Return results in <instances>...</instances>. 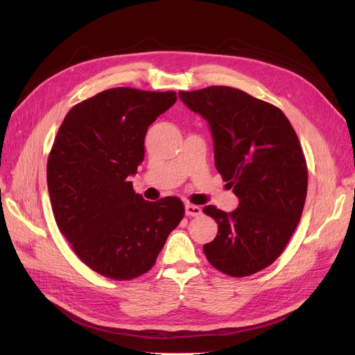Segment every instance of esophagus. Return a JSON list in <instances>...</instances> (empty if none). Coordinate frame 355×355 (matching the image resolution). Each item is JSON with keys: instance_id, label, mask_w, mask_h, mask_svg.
<instances>
[{"instance_id": "esophagus-1", "label": "esophagus", "mask_w": 355, "mask_h": 355, "mask_svg": "<svg viewBox=\"0 0 355 355\" xmlns=\"http://www.w3.org/2000/svg\"><path fill=\"white\" fill-rule=\"evenodd\" d=\"M185 213L187 216H200L201 207L196 206V204H185Z\"/></svg>"}]
</instances>
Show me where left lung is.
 <instances>
[{
	"label": "left lung",
	"instance_id": "left-lung-1",
	"mask_svg": "<svg viewBox=\"0 0 355 355\" xmlns=\"http://www.w3.org/2000/svg\"><path fill=\"white\" fill-rule=\"evenodd\" d=\"M179 98L209 123L214 166L240 198L231 213L202 209L218 223L202 250L220 272L252 275L283 253L302 216L308 171L299 139L282 110L243 90L211 85Z\"/></svg>",
	"mask_w": 355,
	"mask_h": 355
}]
</instances>
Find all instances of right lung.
Here are the masks:
<instances>
[{
	"label": "right lung",
	"instance_id": "add662e5",
	"mask_svg": "<svg viewBox=\"0 0 355 355\" xmlns=\"http://www.w3.org/2000/svg\"><path fill=\"white\" fill-rule=\"evenodd\" d=\"M175 92L105 90L75 105L63 120L47 163V185L60 232L80 259L112 280L148 272L184 202L144 200L128 178L145 155V135L176 102Z\"/></svg>",
	"mask_w": 355,
	"mask_h": 355
}]
</instances>
